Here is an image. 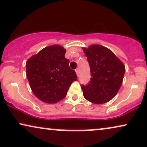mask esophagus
Instances as JSON below:
<instances>
[{"instance_id": "obj_1", "label": "esophagus", "mask_w": 147, "mask_h": 147, "mask_svg": "<svg viewBox=\"0 0 147 147\" xmlns=\"http://www.w3.org/2000/svg\"><path fill=\"white\" fill-rule=\"evenodd\" d=\"M75 72H76V73H77V75L79 76V68L76 69Z\"/></svg>"}]
</instances>
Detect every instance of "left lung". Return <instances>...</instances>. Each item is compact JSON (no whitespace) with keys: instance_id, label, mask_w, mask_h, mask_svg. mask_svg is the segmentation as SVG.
I'll list each match as a JSON object with an SVG mask.
<instances>
[{"instance_id":"8db88e82","label":"left lung","mask_w":147,"mask_h":147,"mask_svg":"<svg viewBox=\"0 0 147 147\" xmlns=\"http://www.w3.org/2000/svg\"><path fill=\"white\" fill-rule=\"evenodd\" d=\"M90 64L92 78L82 86L84 96L94 104L109 101L116 96L124 77L125 67L112 51L103 46L92 45L83 47Z\"/></svg>"}]
</instances>
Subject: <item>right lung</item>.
<instances>
[{
	"mask_svg": "<svg viewBox=\"0 0 147 147\" xmlns=\"http://www.w3.org/2000/svg\"><path fill=\"white\" fill-rule=\"evenodd\" d=\"M66 50L54 45L42 49L26 62V77L35 96L47 103L53 104L65 98L69 87L77 80L75 70L65 57Z\"/></svg>",
	"mask_w": 147,
	"mask_h": 147,
	"instance_id": "add662e5",
	"label": "right lung"
}]
</instances>
